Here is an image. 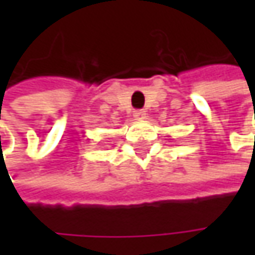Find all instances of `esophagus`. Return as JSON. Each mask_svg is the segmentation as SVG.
Listing matches in <instances>:
<instances>
[{"instance_id":"1","label":"esophagus","mask_w":255,"mask_h":255,"mask_svg":"<svg viewBox=\"0 0 255 255\" xmlns=\"http://www.w3.org/2000/svg\"><path fill=\"white\" fill-rule=\"evenodd\" d=\"M144 115H146V112H144L143 109H137V111H134V113H133V116H134L136 119H143Z\"/></svg>"}]
</instances>
